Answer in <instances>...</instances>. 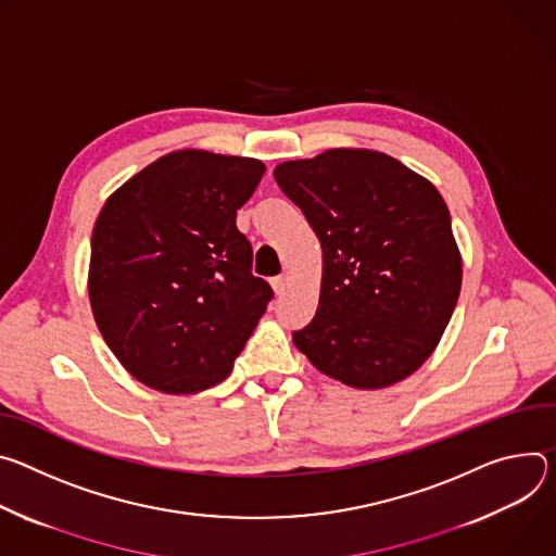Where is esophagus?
Segmentation results:
<instances>
[{
    "mask_svg": "<svg viewBox=\"0 0 556 556\" xmlns=\"http://www.w3.org/2000/svg\"><path fill=\"white\" fill-rule=\"evenodd\" d=\"M271 287H274L276 295H282V293H285V289H287V278H285V276H276V278H271Z\"/></svg>",
    "mask_w": 556,
    "mask_h": 556,
    "instance_id": "esophagus-1",
    "label": "esophagus"
}]
</instances>
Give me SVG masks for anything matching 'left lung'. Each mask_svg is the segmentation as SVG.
<instances>
[{"mask_svg": "<svg viewBox=\"0 0 556 556\" xmlns=\"http://www.w3.org/2000/svg\"><path fill=\"white\" fill-rule=\"evenodd\" d=\"M323 244L314 320L293 342L353 389L391 387L435 351L462 289L451 214L433 182L389 154L327 150L274 169Z\"/></svg>", "mask_w": 556, "mask_h": 556, "instance_id": "1", "label": "left lung"}]
</instances>
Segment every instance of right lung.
Wrapping results in <instances>:
<instances>
[{
    "instance_id": "obj_1",
    "label": "right lung",
    "mask_w": 556,
    "mask_h": 556,
    "mask_svg": "<svg viewBox=\"0 0 556 556\" xmlns=\"http://www.w3.org/2000/svg\"><path fill=\"white\" fill-rule=\"evenodd\" d=\"M265 174L256 159L180 150L105 201L92 231L88 293L128 374L188 395L223 382L274 291L252 274L236 227Z\"/></svg>"
}]
</instances>
